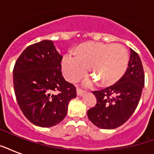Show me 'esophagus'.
Wrapping results in <instances>:
<instances>
[{
  "label": "esophagus",
  "instance_id": "esophagus-1",
  "mask_svg": "<svg viewBox=\"0 0 154 154\" xmlns=\"http://www.w3.org/2000/svg\"><path fill=\"white\" fill-rule=\"evenodd\" d=\"M85 93L84 90H82L81 89H79V88H77V96H82L83 95V94Z\"/></svg>",
  "mask_w": 154,
  "mask_h": 154
}]
</instances>
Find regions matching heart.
<instances>
[{
  "label": "heart",
  "instance_id": "b5f03b06",
  "mask_svg": "<svg viewBox=\"0 0 154 154\" xmlns=\"http://www.w3.org/2000/svg\"><path fill=\"white\" fill-rule=\"evenodd\" d=\"M129 63L127 49L119 44H103L87 42L80 45L77 54L65 53L61 60V69L65 77L71 82L81 79L88 68L100 84L105 86L117 82L126 71ZM92 80L85 81L90 85Z\"/></svg>",
  "mask_w": 154,
  "mask_h": 154
}]
</instances>
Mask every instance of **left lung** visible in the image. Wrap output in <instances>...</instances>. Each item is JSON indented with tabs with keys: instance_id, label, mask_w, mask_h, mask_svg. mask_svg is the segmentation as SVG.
Wrapping results in <instances>:
<instances>
[{
	"instance_id": "obj_1",
	"label": "left lung",
	"mask_w": 154,
	"mask_h": 154,
	"mask_svg": "<svg viewBox=\"0 0 154 154\" xmlns=\"http://www.w3.org/2000/svg\"><path fill=\"white\" fill-rule=\"evenodd\" d=\"M144 83L141 60L138 54L130 49L129 65L123 77L112 86L93 92L97 104L88 110L89 119L101 129H112L121 126L136 109Z\"/></svg>"
}]
</instances>
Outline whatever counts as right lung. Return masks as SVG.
I'll use <instances>...</instances> for the list:
<instances>
[{
	"instance_id": "1",
	"label": "right lung",
	"mask_w": 154,
	"mask_h": 154,
	"mask_svg": "<svg viewBox=\"0 0 154 154\" xmlns=\"http://www.w3.org/2000/svg\"><path fill=\"white\" fill-rule=\"evenodd\" d=\"M61 59L53 42L44 40L27 47L14 65L16 98L35 125L48 128L60 123L70 100L77 97L74 85L61 74Z\"/></svg>"
}]
</instances>
